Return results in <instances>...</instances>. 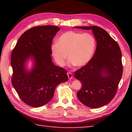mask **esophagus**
<instances>
[{
    "instance_id": "34e87169",
    "label": "esophagus",
    "mask_w": 132,
    "mask_h": 132,
    "mask_svg": "<svg viewBox=\"0 0 132 132\" xmlns=\"http://www.w3.org/2000/svg\"><path fill=\"white\" fill-rule=\"evenodd\" d=\"M68 78H69V79H71L72 78V74L70 72H68Z\"/></svg>"
}]
</instances>
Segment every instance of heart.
Masks as SVG:
<instances>
[{
    "label": "heart",
    "instance_id": "1",
    "mask_svg": "<svg viewBox=\"0 0 132 132\" xmlns=\"http://www.w3.org/2000/svg\"><path fill=\"white\" fill-rule=\"evenodd\" d=\"M95 47L96 41L90 33L69 30L58 37L57 43L52 45L51 52L59 66L65 65L69 55L70 65L81 67L91 60Z\"/></svg>",
    "mask_w": 132,
    "mask_h": 132
}]
</instances>
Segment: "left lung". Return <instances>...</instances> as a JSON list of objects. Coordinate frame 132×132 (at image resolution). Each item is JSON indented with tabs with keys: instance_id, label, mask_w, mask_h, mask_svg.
<instances>
[{
	"instance_id": "8db88e82",
	"label": "left lung",
	"mask_w": 132,
	"mask_h": 132,
	"mask_svg": "<svg viewBox=\"0 0 132 132\" xmlns=\"http://www.w3.org/2000/svg\"><path fill=\"white\" fill-rule=\"evenodd\" d=\"M90 30L96 40V51L85 66L74 72L82 83L78 98L91 108L101 107L113 99L122 75L121 51L117 42L107 32L97 26L75 27Z\"/></svg>"
}]
</instances>
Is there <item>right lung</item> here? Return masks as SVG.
Segmentation results:
<instances>
[{
	"label": "right lung",
	"instance_id": "right-lung-1",
	"mask_svg": "<svg viewBox=\"0 0 132 132\" xmlns=\"http://www.w3.org/2000/svg\"><path fill=\"white\" fill-rule=\"evenodd\" d=\"M60 30L54 26H36L27 30L19 38L11 54L12 86L26 104L40 107L49 103L55 87L68 80L67 71L52 61L53 39ZM29 56L35 60L30 72L24 68Z\"/></svg>",
	"mask_w": 132,
	"mask_h": 132
}]
</instances>
